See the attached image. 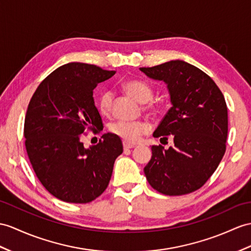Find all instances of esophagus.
Instances as JSON below:
<instances>
[{
	"instance_id": "34e87169",
	"label": "esophagus",
	"mask_w": 251,
	"mask_h": 251,
	"mask_svg": "<svg viewBox=\"0 0 251 251\" xmlns=\"http://www.w3.org/2000/svg\"><path fill=\"white\" fill-rule=\"evenodd\" d=\"M134 147H135V145H134V144L124 142V148L125 149H131V148H134Z\"/></svg>"
}]
</instances>
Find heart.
<instances>
[{
	"label": "heart",
	"instance_id": "1",
	"mask_svg": "<svg viewBox=\"0 0 251 251\" xmlns=\"http://www.w3.org/2000/svg\"><path fill=\"white\" fill-rule=\"evenodd\" d=\"M122 88L131 95L133 98L143 103H148L152 97H153V89L151 88L149 84L146 82L139 81V79H130L122 84ZM99 108L103 115H109L112 113L113 109V93L112 91L105 90L104 93L99 98ZM158 105L156 103H149L145 106L146 111L150 113H157ZM150 126L147 122L143 121H124L120 120L117 122H114L111 126V131L115 134V135L119 136L125 142L127 143H136L139 138L142 137L145 133L149 131Z\"/></svg>",
	"mask_w": 251,
	"mask_h": 251
}]
</instances>
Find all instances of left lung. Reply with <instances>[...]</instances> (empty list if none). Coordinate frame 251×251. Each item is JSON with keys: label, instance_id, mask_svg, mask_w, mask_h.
I'll return each instance as SVG.
<instances>
[{"label": "left lung", "instance_id": "obj_1", "mask_svg": "<svg viewBox=\"0 0 251 251\" xmlns=\"http://www.w3.org/2000/svg\"><path fill=\"white\" fill-rule=\"evenodd\" d=\"M149 78L167 85L170 107L153 137L173 135L174 147L152 146L144 168L149 184L168 196L197 191L210 179L226 151L228 111L224 95L197 67L176 59L139 68Z\"/></svg>", "mask_w": 251, "mask_h": 251}]
</instances>
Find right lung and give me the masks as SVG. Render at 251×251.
<instances>
[{"mask_svg": "<svg viewBox=\"0 0 251 251\" xmlns=\"http://www.w3.org/2000/svg\"><path fill=\"white\" fill-rule=\"evenodd\" d=\"M115 73L68 63L49 75L29 101L24 121L28 158L41 184L65 202L87 203L99 197L124 151L121 139L112 133L89 148L82 142L85 131L103 129L94 89Z\"/></svg>", "mask_w": 251, "mask_h": 251, "instance_id": "obj_1", "label": "right lung"}]
</instances>
